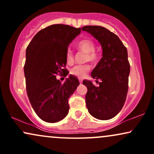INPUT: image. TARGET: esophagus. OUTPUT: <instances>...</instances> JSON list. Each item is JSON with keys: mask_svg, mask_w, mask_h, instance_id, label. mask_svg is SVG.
Here are the masks:
<instances>
[{"mask_svg": "<svg viewBox=\"0 0 154 154\" xmlns=\"http://www.w3.org/2000/svg\"><path fill=\"white\" fill-rule=\"evenodd\" d=\"M79 83H82V79L79 78Z\"/></svg>", "mask_w": 154, "mask_h": 154, "instance_id": "34e87169", "label": "esophagus"}]
</instances>
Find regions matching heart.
Instances as JSON below:
<instances>
[{"label":"heart","instance_id":"b5f03b06","mask_svg":"<svg viewBox=\"0 0 154 154\" xmlns=\"http://www.w3.org/2000/svg\"><path fill=\"white\" fill-rule=\"evenodd\" d=\"M77 48L79 51H82L84 54H87L86 61L96 63L98 61L99 56L95 52V44L91 40H82L79 41L77 45ZM66 61L68 64H72L74 62V55L70 49H68L66 52ZM91 69V66L88 64L77 65L70 70V74L79 78H82Z\"/></svg>","mask_w":154,"mask_h":154}]
</instances>
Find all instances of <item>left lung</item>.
Instances as JSON below:
<instances>
[{
	"label": "left lung",
	"mask_w": 154,
	"mask_h": 154,
	"mask_svg": "<svg viewBox=\"0 0 154 154\" xmlns=\"http://www.w3.org/2000/svg\"><path fill=\"white\" fill-rule=\"evenodd\" d=\"M82 30L96 38L103 48V57L91 72L93 78L101 81L99 85L83 80L88 88L86 106L96 119H110L121 111L126 100L130 71L128 51L117 35L103 26H85Z\"/></svg>",
	"instance_id": "obj_1"
}]
</instances>
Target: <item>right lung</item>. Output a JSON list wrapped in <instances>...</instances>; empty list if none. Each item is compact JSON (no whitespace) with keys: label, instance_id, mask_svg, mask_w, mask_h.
<instances>
[{"label":"right lung","instance_id":"right-lung-1","mask_svg":"<svg viewBox=\"0 0 154 154\" xmlns=\"http://www.w3.org/2000/svg\"><path fill=\"white\" fill-rule=\"evenodd\" d=\"M80 32V28L53 24L39 31L26 48V93L35 112L47 122H57L67 115L69 98L79 85L75 76L69 75L61 84L56 75L68 74H65L66 52Z\"/></svg>","mask_w":154,"mask_h":154}]
</instances>
